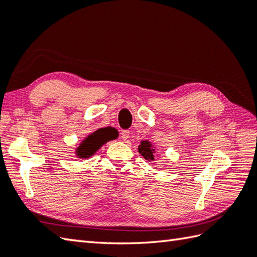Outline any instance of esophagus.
Listing matches in <instances>:
<instances>
[{"label": "esophagus", "mask_w": 257, "mask_h": 257, "mask_svg": "<svg viewBox=\"0 0 257 257\" xmlns=\"http://www.w3.org/2000/svg\"><path fill=\"white\" fill-rule=\"evenodd\" d=\"M129 135H130L129 130H123V132L121 133V139L122 140H127L129 138Z\"/></svg>", "instance_id": "obj_1"}]
</instances>
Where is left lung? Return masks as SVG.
Instances as JSON below:
<instances>
[{
	"instance_id": "obj_1",
	"label": "left lung",
	"mask_w": 257,
	"mask_h": 257,
	"mask_svg": "<svg viewBox=\"0 0 257 257\" xmlns=\"http://www.w3.org/2000/svg\"><path fill=\"white\" fill-rule=\"evenodd\" d=\"M138 152L142 154L143 157L145 159H147L148 162H153L155 159L154 157V154H155V149L150 144L148 140H144V142L140 143L139 147H138Z\"/></svg>"
}]
</instances>
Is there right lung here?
Wrapping results in <instances>:
<instances>
[{
	"mask_svg": "<svg viewBox=\"0 0 257 257\" xmlns=\"http://www.w3.org/2000/svg\"><path fill=\"white\" fill-rule=\"evenodd\" d=\"M114 139V134L105 128H100L97 132L89 135L77 148V156L79 158H89L97 150L109 140Z\"/></svg>",
	"mask_w": 257,
	"mask_h": 257,
	"instance_id": "right-lung-1",
	"label": "right lung"
}]
</instances>
